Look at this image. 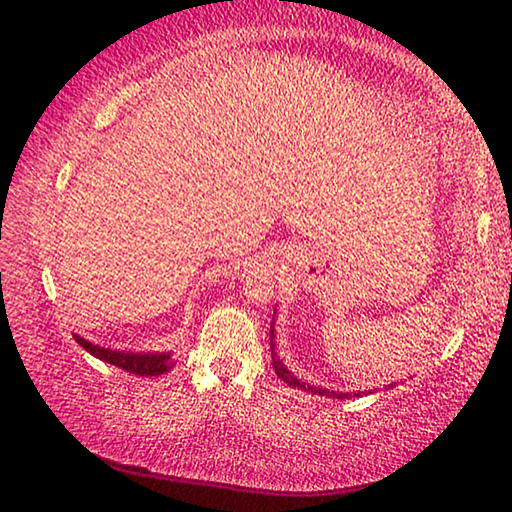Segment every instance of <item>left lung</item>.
<instances>
[{
  "mask_svg": "<svg viewBox=\"0 0 512 512\" xmlns=\"http://www.w3.org/2000/svg\"><path fill=\"white\" fill-rule=\"evenodd\" d=\"M271 339H273V329H271ZM273 368H275V375L280 377L282 381H287L289 386H293V388H300V391H309V393H314V395H325V397H336V400H348V397L352 395V393H336V391H327V388H316V386H309V384H305V381H300L298 377H293L291 372L282 366L280 361H273Z\"/></svg>",
  "mask_w": 512,
  "mask_h": 512,
  "instance_id": "8db88e82",
  "label": "left lung"
}]
</instances>
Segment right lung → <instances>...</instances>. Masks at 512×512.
I'll use <instances>...</instances> for the list:
<instances>
[{"label": "right lung", "instance_id": "add662e5", "mask_svg": "<svg viewBox=\"0 0 512 512\" xmlns=\"http://www.w3.org/2000/svg\"><path fill=\"white\" fill-rule=\"evenodd\" d=\"M76 343L81 345L83 350H88L92 357H97L101 361L110 363V366H117L126 372H133V375L140 377H155V375H164L171 368V359L169 354H133V352H117V350H106L99 348V345H92L90 341L81 339L79 334H74Z\"/></svg>", "mask_w": 512, "mask_h": 512}]
</instances>
